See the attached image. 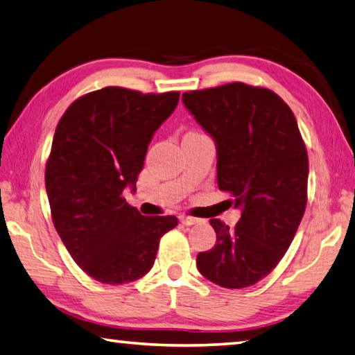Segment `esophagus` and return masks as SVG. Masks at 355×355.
<instances>
[{
  "instance_id": "34e87169",
  "label": "esophagus",
  "mask_w": 355,
  "mask_h": 355,
  "mask_svg": "<svg viewBox=\"0 0 355 355\" xmlns=\"http://www.w3.org/2000/svg\"><path fill=\"white\" fill-rule=\"evenodd\" d=\"M180 222H182L183 225H194L199 222L197 218H191V216H180Z\"/></svg>"
}]
</instances>
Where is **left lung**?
I'll list each match as a JSON object with an SVG mask.
<instances>
[{
	"instance_id": "1",
	"label": "left lung",
	"mask_w": 355,
	"mask_h": 355,
	"mask_svg": "<svg viewBox=\"0 0 355 355\" xmlns=\"http://www.w3.org/2000/svg\"><path fill=\"white\" fill-rule=\"evenodd\" d=\"M182 98L214 141L219 189L241 211L235 228L209 220L216 244L197 255V269L219 286L248 288L277 266L296 235L307 205V150L294 114L269 89L232 83Z\"/></svg>"
}]
</instances>
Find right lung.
Segmentation results:
<instances>
[{"label":"right lung","instance_id":"obj_1","mask_svg":"<svg viewBox=\"0 0 355 355\" xmlns=\"http://www.w3.org/2000/svg\"><path fill=\"white\" fill-rule=\"evenodd\" d=\"M178 98L103 87L73 101L59 120L45 169L53 224L78 266L101 284L144 277L159 238L178 224L175 216H142L122 197L136 191L155 131Z\"/></svg>","mask_w":355,"mask_h":355}]
</instances>
